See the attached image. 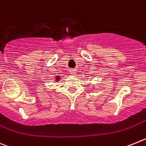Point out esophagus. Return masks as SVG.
Segmentation results:
<instances>
[{
    "label": "esophagus",
    "instance_id": "obj_1",
    "mask_svg": "<svg viewBox=\"0 0 146 146\" xmlns=\"http://www.w3.org/2000/svg\"><path fill=\"white\" fill-rule=\"evenodd\" d=\"M70 73H71L73 76H75V75H76V69H70Z\"/></svg>",
    "mask_w": 146,
    "mask_h": 146
}]
</instances>
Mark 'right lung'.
I'll return each mask as SVG.
<instances>
[{"label":"right lung","instance_id":"1","mask_svg":"<svg viewBox=\"0 0 146 146\" xmlns=\"http://www.w3.org/2000/svg\"><path fill=\"white\" fill-rule=\"evenodd\" d=\"M55 80H56V82H59V80H60V77L59 76H56L55 77Z\"/></svg>","mask_w":146,"mask_h":146}]
</instances>
